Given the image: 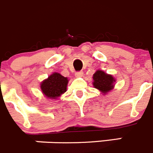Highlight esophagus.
<instances>
[{
	"label": "esophagus",
	"mask_w": 153,
	"mask_h": 153,
	"mask_svg": "<svg viewBox=\"0 0 153 153\" xmlns=\"http://www.w3.org/2000/svg\"><path fill=\"white\" fill-rule=\"evenodd\" d=\"M75 75L76 77H82V76H83V72L82 71H79V72L76 73Z\"/></svg>",
	"instance_id": "1"
}]
</instances>
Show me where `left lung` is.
<instances>
[{"mask_svg":"<svg viewBox=\"0 0 153 153\" xmlns=\"http://www.w3.org/2000/svg\"><path fill=\"white\" fill-rule=\"evenodd\" d=\"M115 79L112 75L107 74L104 71L98 70L93 74V86L99 89L102 93L106 94L111 90L114 86Z\"/></svg>","mask_w":153,"mask_h":153,"instance_id":"obj_1","label":"left lung"}]
</instances>
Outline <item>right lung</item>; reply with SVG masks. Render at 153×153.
Returning a JSON list of instances; mask_svg holds the SVG:
<instances>
[{"label":"right lung","mask_w":153,"mask_h":153,"mask_svg":"<svg viewBox=\"0 0 153 153\" xmlns=\"http://www.w3.org/2000/svg\"><path fill=\"white\" fill-rule=\"evenodd\" d=\"M68 79L58 73H53L40 85L41 90L47 98L57 99L67 91Z\"/></svg>","instance_id":"1"}]
</instances>
